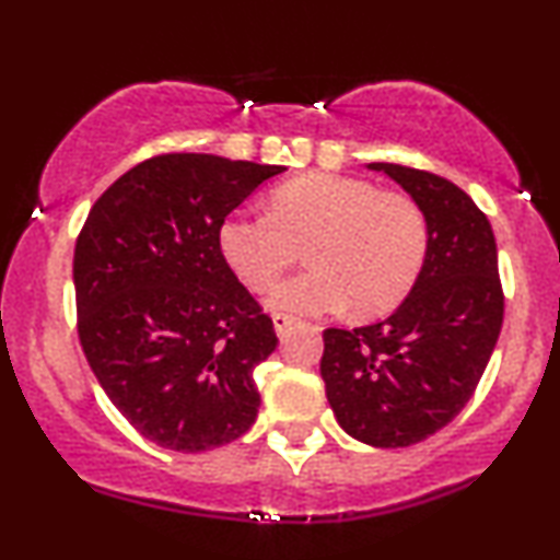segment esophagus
I'll return each instance as SVG.
<instances>
[{
	"instance_id": "34e87169",
	"label": "esophagus",
	"mask_w": 560,
	"mask_h": 560,
	"mask_svg": "<svg viewBox=\"0 0 560 560\" xmlns=\"http://www.w3.org/2000/svg\"><path fill=\"white\" fill-rule=\"evenodd\" d=\"M294 323H298V318H294V315H289V313H276L273 315V328H276V334H279V339H284V336L289 334V328H292Z\"/></svg>"
}]
</instances>
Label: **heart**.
<instances>
[{"label":"heart","instance_id":"obj_1","mask_svg":"<svg viewBox=\"0 0 560 560\" xmlns=\"http://www.w3.org/2000/svg\"><path fill=\"white\" fill-rule=\"evenodd\" d=\"M219 247L253 292H271L305 250L313 268L273 294L276 310L318 315L349 305L357 318H378L415 289L430 229L412 195L368 179L307 174L276 187L268 213H229Z\"/></svg>","mask_w":560,"mask_h":560}]
</instances>
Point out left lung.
<instances>
[{
    "mask_svg": "<svg viewBox=\"0 0 560 560\" xmlns=\"http://www.w3.org/2000/svg\"><path fill=\"white\" fill-rule=\"evenodd\" d=\"M428 215L425 268L394 315L323 331L320 375L336 420L357 441L404 448L446 428L472 399L503 326V287L488 215L433 172L370 164Z\"/></svg>",
    "mask_w": 560,
    "mask_h": 560,
    "instance_id": "1",
    "label": "left lung"
}]
</instances>
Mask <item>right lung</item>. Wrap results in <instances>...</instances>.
<instances>
[{
    "mask_svg": "<svg viewBox=\"0 0 560 560\" xmlns=\"http://www.w3.org/2000/svg\"><path fill=\"white\" fill-rule=\"evenodd\" d=\"M284 166L161 153L93 203L75 242L78 336L114 407L161 448L198 454L258 417L271 315L234 276L219 226Z\"/></svg>",
    "mask_w": 560,
    "mask_h": 560,
    "instance_id": "right-lung-1",
    "label": "right lung"
}]
</instances>
